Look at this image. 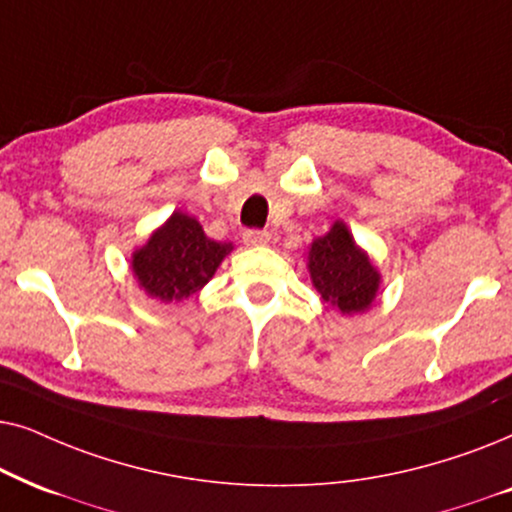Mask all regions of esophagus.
I'll use <instances>...</instances> for the list:
<instances>
[{
	"mask_svg": "<svg viewBox=\"0 0 512 512\" xmlns=\"http://www.w3.org/2000/svg\"><path fill=\"white\" fill-rule=\"evenodd\" d=\"M271 234L264 229H245L243 231V243L245 245H267Z\"/></svg>",
	"mask_w": 512,
	"mask_h": 512,
	"instance_id": "34e87169",
	"label": "esophagus"
}]
</instances>
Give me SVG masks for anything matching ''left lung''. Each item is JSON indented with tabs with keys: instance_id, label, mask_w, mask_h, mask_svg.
I'll use <instances>...</instances> for the list:
<instances>
[{
	"instance_id": "obj_1",
	"label": "left lung",
	"mask_w": 512,
	"mask_h": 512,
	"mask_svg": "<svg viewBox=\"0 0 512 512\" xmlns=\"http://www.w3.org/2000/svg\"><path fill=\"white\" fill-rule=\"evenodd\" d=\"M313 285L342 313L365 311L379 288V274L342 222L313 241L309 250Z\"/></svg>"
}]
</instances>
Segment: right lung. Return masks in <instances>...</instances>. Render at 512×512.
<instances>
[{
    "mask_svg": "<svg viewBox=\"0 0 512 512\" xmlns=\"http://www.w3.org/2000/svg\"><path fill=\"white\" fill-rule=\"evenodd\" d=\"M229 250V243L210 241L194 217L173 213L133 255V274L152 297L180 302L213 278Z\"/></svg>",
    "mask_w": 512,
    "mask_h": 512,
    "instance_id": "add662e5",
    "label": "right lung"
}]
</instances>
